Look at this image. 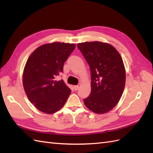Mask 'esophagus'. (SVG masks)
Returning <instances> with one entry per match:
<instances>
[{
  "label": "esophagus",
  "mask_w": 153,
  "mask_h": 153,
  "mask_svg": "<svg viewBox=\"0 0 153 153\" xmlns=\"http://www.w3.org/2000/svg\"><path fill=\"white\" fill-rule=\"evenodd\" d=\"M74 89H75V91H77V89H79V86L78 85H75V86H74Z\"/></svg>",
  "instance_id": "obj_1"
}]
</instances>
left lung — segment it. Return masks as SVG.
Here are the masks:
<instances>
[{
  "mask_svg": "<svg viewBox=\"0 0 153 153\" xmlns=\"http://www.w3.org/2000/svg\"><path fill=\"white\" fill-rule=\"evenodd\" d=\"M88 63L91 76V92L83 99L92 112L105 114L121 98L125 87L126 70L122 58L111 45L99 41L77 44Z\"/></svg>",
  "mask_w": 153,
  "mask_h": 153,
  "instance_id": "obj_1",
  "label": "left lung"
}]
</instances>
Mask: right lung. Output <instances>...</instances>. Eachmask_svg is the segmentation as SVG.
Segmentation results:
<instances>
[{"mask_svg":"<svg viewBox=\"0 0 153 153\" xmlns=\"http://www.w3.org/2000/svg\"><path fill=\"white\" fill-rule=\"evenodd\" d=\"M76 45L55 42L41 45L28 58L23 73V85L30 101L41 112L53 114L66 103L71 89L56 77Z\"/></svg>","mask_w":153,"mask_h":153,"instance_id":"add662e5","label":"right lung"}]
</instances>
